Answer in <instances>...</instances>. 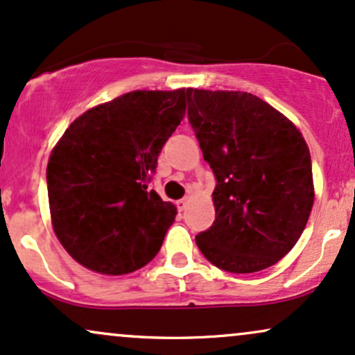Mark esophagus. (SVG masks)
I'll return each instance as SVG.
<instances>
[{
    "mask_svg": "<svg viewBox=\"0 0 355 355\" xmlns=\"http://www.w3.org/2000/svg\"><path fill=\"white\" fill-rule=\"evenodd\" d=\"M189 202H190V197H183L182 200H178L177 202V205H178V210H185L187 209V205H189Z\"/></svg>",
    "mask_w": 355,
    "mask_h": 355,
    "instance_id": "esophagus-1",
    "label": "esophagus"
}]
</instances>
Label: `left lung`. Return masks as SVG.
Listing matches in <instances>:
<instances>
[{"instance_id":"1","label":"left lung","mask_w":355,"mask_h":355,"mask_svg":"<svg viewBox=\"0 0 355 355\" xmlns=\"http://www.w3.org/2000/svg\"><path fill=\"white\" fill-rule=\"evenodd\" d=\"M189 121L217 180L214 225L195 237L203 257L232 274L274 266L300 239L313 205L302 133L247 92L191 88Z\"/></svg>"}]
</instances>
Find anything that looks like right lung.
Listing matches in <instances>:
<instances>
[{
    "label": "right lung",
    "mask_w": 355,
    "mask_h": 355,
    "mask_svg": "<svg viewBox=\"0 0 355 355\" xmlns=\"http://www.w3.org/2000/svg\"><path fill=\"white\" fill-rule=\"evenodd\" d=\"M190 92L125 93L76 118L53 148L46 168L53 229L83 267L123 275L158 254L177 207L150 182Z\"/></svg>",
    "instance_id": "1"
}]
</instances>
